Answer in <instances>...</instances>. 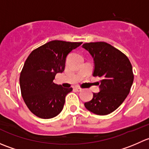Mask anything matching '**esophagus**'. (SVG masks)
Listing matches in <instances>:
<instances>
[{
  "label": "esophagus",
  "mask_w": 149,
  "mask_h": 149,
  "mask_svg": "<svg viewBox=\"0 0 149 149\" xmlns=\"http://www.w3.org/2000/svg\"><path fill=\"white\" fill-rule=\"evenodd\" d=\"M75 89H76L77 91H79V92L83 91V89H82L81 88H80V87H76V88H75Z\"/></svg>",
  "instance_id": "esophagus-1"
}]
</instances>
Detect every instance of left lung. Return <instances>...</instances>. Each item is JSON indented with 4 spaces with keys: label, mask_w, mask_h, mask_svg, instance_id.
Masks as SVG:
<instances>
[{
    "label": "left lung",
    "mask_w": 149,
    "mask_h": 149,
    "mask_svg": "<svg viewBox=\"0 0 149 149\" xmlns=\"http://www.w3.org/2000/svg\"><path fill=\"white\" fill-rule=\"evenodd\" d=\"M94 61V77L100 91L94 93L93 99L84 106L96 115H106L118 109L130 92L134 75L128 58L124 53L104 42L84 43Z\"/></svg>",
    "instance_id": "obj_1"
}]
</instances>
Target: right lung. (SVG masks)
Segmentation results:
<instances>
[{
    "label": "right lung",
    "instance_id": "add662e5",
    "mask_svg": "<svg viewBox=\"0 0 149 149\" xmlns=\"http://www.w3.org/2000/svg\"><path fill=\"white\" fill-rule=\"evenodd\" d=\"M82 42L52 40L34 49L20 73L22 96L37 117L49 119L62 111L65 96L73 90L53 82L57 73L65 69L67 55Z\"/></svg>",
    "mask_w": 149,
    "mask_h": 149
}]
</instances>
